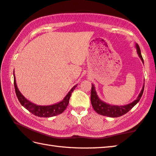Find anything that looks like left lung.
<instances>
[{
    "instance_id": "obj_1",
    "label": "left lung",
    "mask_w": 156,
    "mask_h": 156,
    "mask_svg": "<svg viewBox=\"0 0 156 156\" xmlns=\"http://www.w3.org/2000/svg\"><path fill=\"white\" fill-rule=\"evenodd\" d=\"M135 47L136 49V52L138 56H139L141 61L143 62V63L144 64V61L142 57V55H141L139 46H138V44L136 43ZM144 82H145V80H144ZM144 87H145V83L143 84V86L142 89L140 90V93H139V95H138L137 98L134 101H133L132 102L128 104H126V105L118 106L107 104L105 101H104L101 100V99H100V98L98 97L97 92H96L94 84H92L91 91H90V101H91L92 106L95 111L97 112L98 114L100 115L106 116V117L113 118L121 117V116L125 115L127 112H129V110L140 101L144 91Z\"/></svg>"
}]
</instances>
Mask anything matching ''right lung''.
Segmentation results:
<instances>
[{
    "label": "right lung",
    "instance_id": "obj_1",
    "mask_svg": "<svg viewBox=\"0 0 156 156\" xmlns=\"http://www.w3.org/2000/svg\"><path fill=\"white\" fill-rule=\"evenodd\" d=\"M13 78H14V87H15L16 93L18 98V100L22 106H24L25 108L29 110L32 114L37 116L39 117H55L56 115H60L66 109L69 104V101L73 90L76 89L78 84H76L72 88L68 93L66 95L63 100L59 101L58 103L52 104V105H37V104L31 102L30 101L24 97L20 91L18 86L16 84V76L13 72Z\"/></svg>",
    "mask_w": 156,
    "mask_h": 156
}]
</instances>
